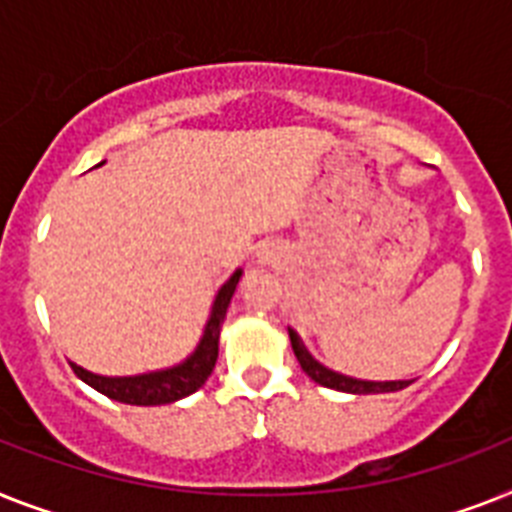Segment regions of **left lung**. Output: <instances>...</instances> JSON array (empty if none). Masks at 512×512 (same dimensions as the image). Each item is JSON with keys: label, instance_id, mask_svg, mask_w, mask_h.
I'll return each mask as SVG.
<instances>
[{"label": "left lung", "instance_id": "8db88e82", "mask_svg": "<svg viewBox=\"0 0 512 512\" xmlns=\"http://www.w3.org/2000/svg\"><path fill=\"white\" fill-rule=\"evenodd\" d=\"M287 335H290V345H293V353L301 363V369L306 371L308 377L314 379L316 384H322V387H329V390L337 392H350V395H379V392H398L405 390L413 379H395V382H371V379H356V377H345L340 371L327 369L324 363L316 361L311 353L306 350L303 340L298 337L295 329L287 327Z\"/></svg>", "mask_w": 512, "mask_h": 512}]
</instances>
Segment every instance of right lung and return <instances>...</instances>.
<instances>
[{"instance_id": "obj_1", "label": "right lung", "mask_w": 512, "mask_h": 512, "mask_svg": "<svg viewBox=\"0 0 512 512\" xmlns=\"http://www.w3.org/2000/svg\"><path fill=\"white\" fill-rule=\"evenodd\" d=\"M101 164L104 162H99L96 167H101ZM240 277H243V269H235L230 274V280L217 290L214 303H211V314L204 324V335H201L198 345L185 361L175 363V366H167V369L135 374V377H101V374H94V371L78 366V363H70V366H73L75 374L88 387H94L96 392L117 400V403L167 405L188 398L198 387H204V382L211 377V371H214V363H217L219 356V332H222L227 308H230L232 295L238 290Z\"/></svg>"}]
</instances>
